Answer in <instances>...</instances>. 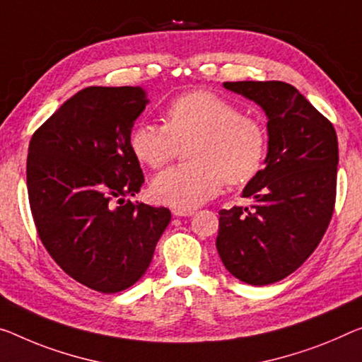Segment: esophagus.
I'll list each match as a JSON object with an SVG mask.
<instances>
[{
	"label": "esophagus",
	"instance_id": "obj_1",
	"mask_svg": "<svg viewBox=\"0 0 362 362\" xmlns=\"http://www.w3.org/2000/svg\"><path fill=\"white\" fill-rule=\"evenodd\" d=\"M171 212H173V215H176V216H191V215H194V210H186V209H173Z\"/></svg>",
	"mask_w": 362,
	"mask_h": 362
}]
</instances>
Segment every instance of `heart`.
Here are the masks:
<instances>
[{
    "mask_svg": "<svg viewBox=\"0 0 362 362\" xmlns=\"http://www.w3.org/2000/svg\"><path fill=\"white\" fill-rule=\"evenodd\" d=\"M129 146L150 168H162L189 146L191 163L162 171L150 191L160 204L191 210L216 196L225 181L236 186L252 180L264 165L269 134L262 121L241 113L231 100L192 90L171 100L165 124L139 123Z\"/></svg>",
    "mask_w": 362,
    "mask_h": 362,
    "instance_id": "heart-1",
    "label": "heart"
}]
</instances>
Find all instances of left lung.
I'll return each instance as SVG.
<instances>
[{"instance_id":"1","label":"left lung","mask_w":362,"mask_h":362,"mask_svg":"<svg viewBox=\"0 0 362 362\" xmlns=\"http://www.w3.org/2000/svg\"><path fill=\"white\" fill-rule=\"evenodd\" d=\"M269 118L265 168L244 187L251 207L220 210L216 251L226 270L254 286L280 281L315 251L337 197L335 127L298 88L280 81L225 82Z\"/></svg>"}]
</instances>
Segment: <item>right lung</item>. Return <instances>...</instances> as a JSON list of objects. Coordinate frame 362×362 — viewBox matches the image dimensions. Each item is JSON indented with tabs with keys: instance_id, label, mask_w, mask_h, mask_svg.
Listing matches in <instances>:
<instances>
[{
	"instance_id": "add662e5",
	"label": "right lung",
	"mask_w": 362,
	"mask_h": 362,
	"mask_svg": "<svg viewBox=\"0 0 362 362\" xmlns=\"http://www.w3.org/2000/svg\"><path fill=\"white\" fill-rule=\"evenodd\" d=\"M148 100L141 87H87L33 132L27 192L38 238L54 262L90 290L134 285L171 220L132 204L144 185L129 137Z\"/></svg>"
}]
</instances>
